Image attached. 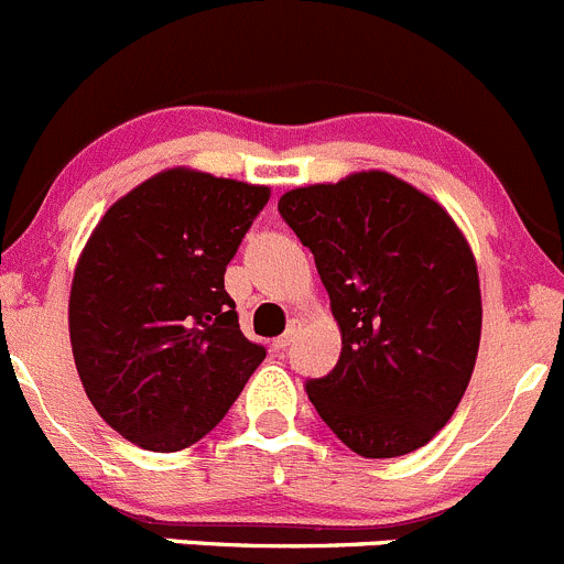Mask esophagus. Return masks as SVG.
Masks as SVG:
<instances>
[{
    "label": "esophagus",
    "mask_w": 564,
    "mask_h": 564,
    "mask_svg": "<svg viewBox=\"0 0 564 564\" xmlns=\"http://www.w3.org/2000/svg\"><path fill=\"white\" fill-rule=\"evenodd\" d=\"M294 336H297V328H289L286 334H281L275 341H272V347H275V350H286V347L294 341Z\"/></svg>",
    "instance_id": "esophagus-1"
}]
</instances>
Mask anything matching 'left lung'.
Segmentation results:
<instances>
[{"label":"left lung","mask_w":564,"mask_h":564,"mask_svg":"<svg viewBox=\"0 0 564 564\" xmlns=\"http://www.w3.org/2000/svg\"><path fill=\"white\" fill-rule=\"evenodd\" d=\"M341 330L334 370L306 392L354 454H412L448 423L481 339L476 258L448 210L387 172L286 192Z\"/></svg>","instance_id":"1"}]
</instances>
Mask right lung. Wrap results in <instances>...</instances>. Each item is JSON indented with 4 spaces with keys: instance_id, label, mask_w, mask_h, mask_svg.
Here are the masks:
<instances>
[{
    "instance_id": "add662e5",
    "label": "right lung",
    "mask_w": 564,
    "mask_h": 564,
    "mask_svg": "<svg viewBox=\"0 0 564 564\" xmlns=\"http://www.w3.org/2000/svg\"><path fill=\"white\" fill-rule=\"evenodd\" d=\"M267 199V186L170 170L110 205L88 239L68 297L72 354L99 417L139 448L203 440L264 361L225 267Z\"/></svg>"
}]
</instances>
